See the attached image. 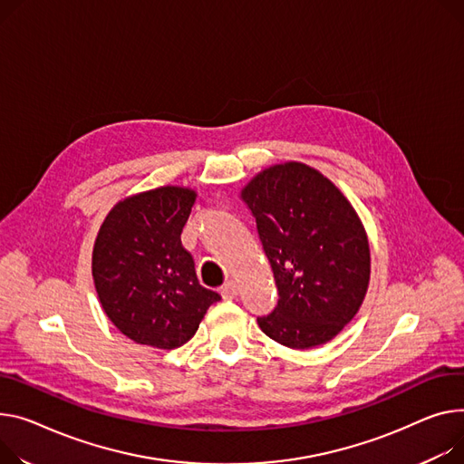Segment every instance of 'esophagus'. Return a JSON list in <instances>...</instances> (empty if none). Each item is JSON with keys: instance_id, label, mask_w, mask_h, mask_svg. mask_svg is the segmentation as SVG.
Returning a JSON list of instances; mask_svg holds the SVG:
<instances>
[{"instance_id": "obj_1", "label": "esophagus", "mask_w": 464, "mask_h": 464, "mask_svg": "<svg viewBox=\"0 0 464 464\" xmlns=\"http://www.w3.org/2000/svg\"><path fill=\"white\" fill-rule=\"evenodd\" d=\"M238 295V285L235 282H227L224 287H222V296L226 300H231V298H237Z\"/></svg>"}]
</instances>
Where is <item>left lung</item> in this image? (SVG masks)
Returning <instances> with one entry per match:
<instances>
[{
    "label": "left lung",
    "instance_id": "left-lung-1",
    "mask_svg": "<svg viewBox=\"0 0 464 464\" xmlns=\"http://www.w3.org/2000/svg\"><path fill=\"white\" fill-rule=\"evenodd\" d=\"M240 198L277 287L259 328L291 349L330 342L358 314L369 285L372 257L356 210L332 180L300 162L261 171Z\"/></svg>",
    "mask_w": 464,
    "mask_h": 464
}]
</instances>
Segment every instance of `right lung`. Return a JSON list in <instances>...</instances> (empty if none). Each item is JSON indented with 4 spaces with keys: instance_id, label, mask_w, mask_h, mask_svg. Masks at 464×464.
<instances>
[{
    "instance_id": "add662e5",
    "label": "right lung",
    "mask_w": 464,
    "mask_h": 464,
    "mask_svg": "<svg viewBox=\"0 0 464 464\" xmlns=\"http://www.w3.org/2000/svg\"><path fill=\"white\" fill-rule=\"evenodd\" d=\"M196 192L162 187L119 201L92 248V280L108 319L140 345L177 349L220 300L199 285L180 233Z\"/></svg>"
}]
</instances>
